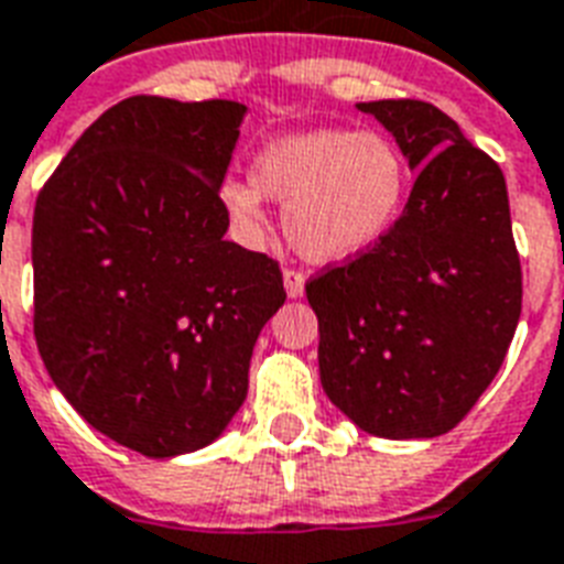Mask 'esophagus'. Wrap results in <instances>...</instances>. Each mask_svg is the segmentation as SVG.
<instances>
[{"label":"esophagus","mask_w":564,"mask_h":564,"mask_svg":"<svg viewBox=\"0 0 564 564\" xmlns=\"http://www.w3.org/2000/svg\"><path fill=\"white\" fill-rule=\"evenodd\" d=\"M283 286H286V295H290V299H301V295H304V272H299V269H286V272H283Z\"/></svg>","instance_id":"34e87169"}]
</instances>
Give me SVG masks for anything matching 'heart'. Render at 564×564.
<instances>
[{"label": "heart", "mask_w": 564, "mask_h": 564, "mask_svg": "<svg viewBox=\"0 0 564 564\" xmlns=\"http://www.w3.org/2000/svg\"><path fill=\"white\" fill-rule=\"evenodd\" d=\"M411 167L381 132L313 129L265 144L251 180H227L221 204L248 234L265 227V197L283 200V234L311 263L369 251L405 209Z\"/></svg>", "instance_id": "obj_1"}]
</instances>
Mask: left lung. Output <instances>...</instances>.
<instances>
[{"instance_id": "1", "label": "left lung", "mask_w": 564, "mask_h": 564, "mask_svg": "<svg viewBox=\"0 0 564 564\" xmlns=\"http://www.w3.org/2000/svg\"><path fill=\"white\" fill-rule=\"evenodd\" d=\"M358 109L397 139L416 180L384 239L307 281L322 387L369 435H446L500 372L521 319L506 177L432 102Z\"/></svg>"}]
</instances>
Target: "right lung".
I'll return each mask as SVG.
<instances>
[{
	"instance_id": "add662e5",
	"label": "right lung",
	"mask_w": 564,
	"mask_h": 564,
	"mask_svg": "<svg viewBox=\"0 0 564 564\" xmlns=\"http://www.w3.org/2000/svg\"><path fill=\"white\" fill-rule=\"evenodd\" d=\"M245 106L129 97L102 111L34 204V339L64 399L148 458L195 453L248 397L286 301L272 257L227 242L218 188Z\"/></svg>"
}]
</instances>
